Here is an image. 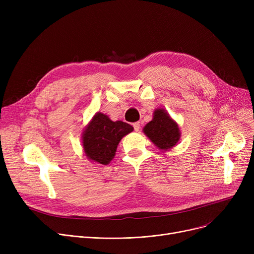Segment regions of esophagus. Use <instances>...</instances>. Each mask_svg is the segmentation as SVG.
I'll return each mask as SVG.
<instances>
[{
	"label": "esophagus",
	"instance_id": "1",
	"mask_svg": "<svg viewBox=\"0 0 254 254\" xmlns=\"http://www.w3.org/2000/svg\"><path fill=\"white\" fill-rule=\"evenodd\" d=\"M132 127H134V129H135L136 131H138V130L140 129V123H135V124H132Z\"/></svg>",
	"mask_w": 254,
	"mask_h": 254
}]
</instances>
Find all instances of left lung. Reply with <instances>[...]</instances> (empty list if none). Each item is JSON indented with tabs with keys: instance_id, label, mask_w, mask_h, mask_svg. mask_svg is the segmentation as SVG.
I'll use <instances>...</instances> for the list:
<instances>
[{
	"instance_id": "left-lung-1",
	"label": "left lung",
	"mask_w": 254,
	"mask_h": 254,
	"mask_svg": "<svg viewBox=\"0 0 254 254\" xmlns=\"http://www.w3.org/2000/svg\"><path fill=\"white\" fill-rule=\"evenodd\" d=\"M153 114V119L143 129L145 135L159 149H170L180 138L179 127L164 109H157Z\"/></svg>"
}]
</instances>
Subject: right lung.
<instances>
[{"label": "right lung", "mask_w": 254, "mask_h": 254, "mask_svg": "<svg viewBox=\"0 0 254 254\" xmlns=\"http://www.w3.org/2000/svg\"><path fill=\"white\" fill-rule=\"evenodd\" d=\"M134 127L124 122H112L102 113H97L83 131L82 143L86 156L102 165L109 164L115 155L117 145Z\"/></svg>", "instance_id": "obj_1"}]
</instances>
